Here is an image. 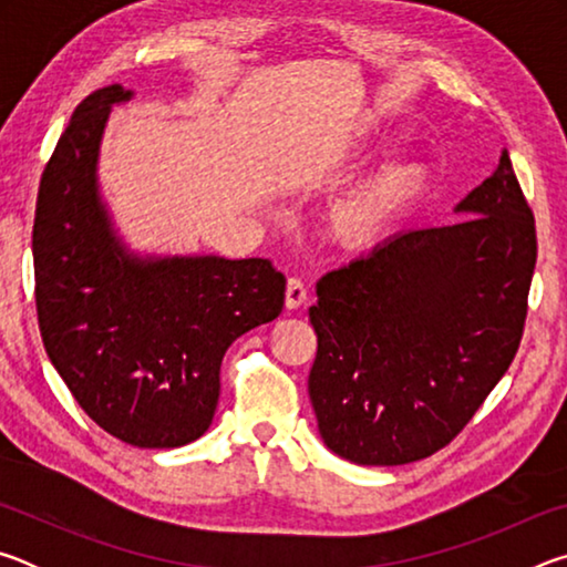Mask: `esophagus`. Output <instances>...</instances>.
I'll return each mask as SVG.
<instances>
[{
    "label": "esophagus",
    "instance_id": "34e87169",
    "mask_svg": "<svg viewBox=\"0 0 567 567\" xmlns=\"http://www.w3.org/2000/svg\"><path fill=\"white\" fill-rule=\"evenodd\" d=\"M307 302V287L300 280V277H290L285 287V305L287 310H297V307H302Z\"/></svg>",
    "mask_w": 567,
    "mask_h": 567
}]
</instances>
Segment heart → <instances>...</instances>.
Wrapping results in <instances>:
<instances>
[{"mask_svg": "<svg viewBox=\"0 0 567 567\" xmlns=\"http://www.w3.org/2000/svg\"><path fill=\"white\" fill-rule=\"evenodd\" d=\"M430 185V169L420 159H398L378 169L332 209V233L344 247L378 245Z\"/></svg>", "mask_w": 567, "mask_h": 567, "instance_id": "1", "label": "heart"}]
</instances>
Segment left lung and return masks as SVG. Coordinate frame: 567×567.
I'll return each instance as SVG.
<instances>
[{"mask_svg": "<svg viewBox=\"0 0 567 567\" xmlns=\"http://www.w3.org/2000/svg\"><path fill=\"white\" fill-rule=\"evenodd\" d=\"M455 213L318 282L307 390L324 445L350 463L405 465L453 443L520 348L537 237L507 152Z\"/></svg>", "mask_w": 567, "mask_h": 567, "instance_id": "left-lung-1", "label": "left lung"}]
</instances>
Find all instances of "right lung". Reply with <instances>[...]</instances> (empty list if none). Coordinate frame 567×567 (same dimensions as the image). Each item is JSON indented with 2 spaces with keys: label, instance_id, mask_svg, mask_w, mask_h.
<instances>
[{
  "label": "right lung",
  "instance_id": "obj_1",
  "mask_svg": "<svg viewBox=\"0 0 567 567\" xmlns=\"http://www.w3.org/2000/svg\"><path fill=\"white\" fill-rule=\"evenodd\" d=\"M110 84L84 97L37 192L34 300L44 350L80 408L122 443L187 445L213 422L219 364L239 334L272 322L285 275L270 260L124 252L97 195Z\"/></svg>",
  "mask_w": 567,
  "mask_h": 567
}]
</instances>
